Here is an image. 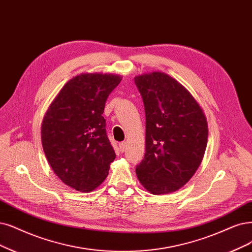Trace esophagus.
<instances>
[{
	"instance_id": "esophagus-1",
	"label": "esophagus",
	"mask_w": 252,
	"mask_h": 252,
	"mask_svg": "<svg viewBox=\"0 0 252 252\" xmlns=\"http://www.w3.org/2000/svg\"><path fill=\"white\" fill-rule=\"evenodd\" d=\"M119 150L121 153H124L126 150V142H120L119 143Z\"/></svg>"
}]
</instances>
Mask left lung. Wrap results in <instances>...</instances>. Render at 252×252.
Here are the masks:
<instances>
[{
	"instance_id": "1",
	"label": "left lung",
	"mask_w": 252,
	"mask_h": 252,
	"mask_svg": "<svg viewBox=\"0 0 252 252\" xmlns=\"http://www.w3.org/2000/svg\"><path fill=\"white\" fill-rule=\"evenodd\" d=\"M146 118L145 155L136 167L139 182L152 194L182 188L196 172L208 143V124L197 101L167 73L135 77Z\"/></svg>"
}]
</instances>
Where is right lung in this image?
Listing matches in <instances>:
<instances>
[{"label": "right lung", "instance_id": "right-lung-1", "mask_svg": "<svg viewBox=\"0 0 252 252\" xmlns=\"http://www.w3.org/2000/svg\"><path fill=\"white\" fill-rule=\"evenodd\" d=\"M120 81L117 74L82 73L65 84L44 115L41 142L46 159L74 190L97 188L115 159L102 113Z\"/></svg>", "mask_w": 252, "mask_h": 252}]
</instances>
